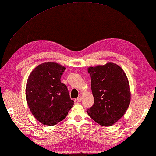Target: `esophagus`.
I'll return each instance as SVG.
<instances>
[{
  "label": "esophagus",
  "instance_id": "34e87169",
  "mask_svg": "<svg viewBox=\"0 0 156 156\" xmlns=\"http://www.w3.org/2000/svg\"><path fill=\"white\" fill-rule=\"evenodd\" d=\"M81 99H82V97H81V95H79V97H78L77 98V102H81Z\"/></svg>",
  "mask_w": 156,
  "mask_h": 156
}]
</instances>
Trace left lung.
I'll return each mask as SVG.
<instances>
[{
  "label": "left lung",
  "mask_w": 156,
  "mask_h": 156,
  "mask_svg": "<svg viewBox=\"0 0 156 156\" xmlns=\"http://www.w3.org/2000/svg\"><path fill=\"white\" fill-rule=\"evenodd\" d=\"M94 103L87 110L96 123L108 127L122 118L129 105V81L123 69L113 63L90 67Z\"/></svg>",
  "instance_id": "obj_1"
}]
</instances>
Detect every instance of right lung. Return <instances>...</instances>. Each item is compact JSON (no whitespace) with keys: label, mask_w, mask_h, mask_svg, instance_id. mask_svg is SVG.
Returning <instances> with one entry per match:
<instances>
[{"label":"right lung","mask_w":156,"mask_h":156,"mask_svg":"<svg viewBox=\"0 0 156 156\" xmlns=\"http://www.w3.org/2000/svg\"><path fill=\"white\" fill-rule=\"evenodd\" d=\"M65 67L47 62L30 73L26 85V99L34 117L45 126L64 119L74 104L67 86L61 81Z\"/></svg>","instance_id":"right-lung-1"}]
</instances>
